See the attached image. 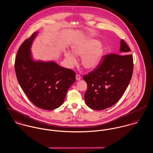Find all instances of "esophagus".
Segmentation results:
<instances>
[{
    "instance_id": "obj_1",
    "label": "esophagus",
    "mask_w": 153,
    "mask_h": 153,
    "mask_svg": "<svg viewBox=\"0 0 153 153\" xmlns=\"http://www.w3.org/2000/svg\"><path fill=\"white\" fill-rule=\"evenodd\" d=\"M81 76H80V75H79V74H76V80H80V79H81Z\"/></svg>"
}]
</instances>
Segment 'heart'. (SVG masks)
<instances>
[{"label":"heart","instance_id":"obj_1","mask_svg":"<svg viewBox=\"0 0 153 153\" xmlns=\"http://www.w3.org/2000/svg\"><path fill=\"white\" fill-rule=\"evenodd\" d=\"M71 49L76 56H83L82 63L83 67L90 71L96 69L100 65L105 51L104 45L100 44L98 40L91 38L77 41ZM74 54L69 51L65 52V57L70 66H74L77 63V59Z\"/></svg>","mask_w":153,"mask_h":153}]
</instances>
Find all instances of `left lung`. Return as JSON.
Instances as JSON below:
<instances>
[{
	"label": "left lung",
	"mask_w": 153,
	"mask_h": 153,
	"mask_svg": "<svg viewBox=\"0 0 153 153\" xmlns=\"http://www.w3.org/2000/svg\"><path fill=\"white\" fill-rule=\"evenodd\" d=\"M123 39L120 41L119 54L103 56L98 68L83 76L87 90L85 104L94 110H103L115 104L127 88L133 70L132 55Z\"/></svg>",
	"instance_id": "left-lung-1"
}]
</instances>
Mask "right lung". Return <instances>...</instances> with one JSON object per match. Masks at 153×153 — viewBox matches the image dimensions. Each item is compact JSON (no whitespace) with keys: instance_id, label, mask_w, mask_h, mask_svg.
<instances>
[{"instance_id":"obj_1","label":"right lung","mask_w":153,"mask_h":153,"mask_svg":"<svg viewBox=\"0 0 153 153\" xmlns=\"http://www.w3.org/2000/svg\"><path fill=\"white\" fill-rule=\"evenodd\" d=\"M37 34L33 33L20 45L14 69L18 82L30 101L41 109L53 110L64 102L68 89L76 81V74L53 61L33 59L30 48Z\"/></svg>"}]
</instances>
